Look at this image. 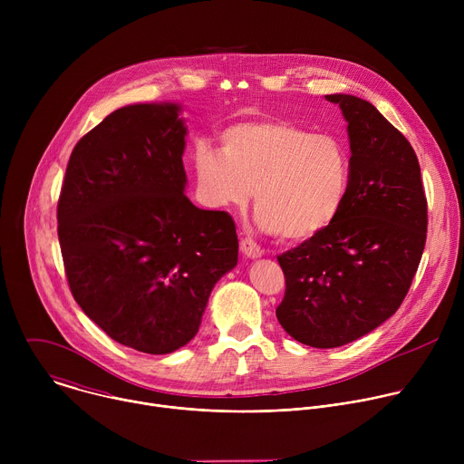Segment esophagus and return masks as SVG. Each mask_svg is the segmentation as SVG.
I'll use <instances>...</instances> for the list:
<instances>
[{
	"instance_id": "obj_1",
	"label": "esophagus",
	"mask_w": 464,
	"mask_h": 464,
	"mask_svg": "<svg viewBox=\"0 0 464 464\" xmlns=\"http://www.w3.org/2000/svg\"><path fill=\"white\" fill-rule=\"evenodd\" d=\"M240 249H242V253H244L247 258H258V256H262V253H264V249H262L253 238H249V237H246V238L240 240Z\"/></svg>"
}]
</instances>
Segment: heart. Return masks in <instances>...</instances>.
<instances>
[{
    "mask_svg": "<svg viewBox=\"0 0 464 464\" xmlns=\"http://www.w3.org/2000/svg\"><path fill=\"white\" fill-rule=\"evenodd\" d=\"M222 150L198 143L196 183L213 208H244L255 190L262 227L308 240L333 224L349 194L351 150L343 140L281 119L238 122Z\"/></svg>",
    "mask_w": 464,
    "mask_h": 464,
    "instance_id": "heart-1",
    "label": "heart"
}]
</instances>
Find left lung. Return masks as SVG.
I'll return each instance as SVG.
<instances>
[{
	"label": "left lung",
	"mask_w": 464,
	"mask_h": 464,
	"mask_svg": "<svg viewBox=\"0 0 464 464\" xmlns=\"http://www.w3.org/2000/svg\"><path fill=\"white\" fill-rule=\"evenodd\" d=\"M340 104L351 143V185L319 235L277 256L286 290L276 314L303 345L334 349L380 326L402 304L426 244L428 202L410 141L371 102Z\"/></svg>",
	"instance_id": "obj_1"
}]
</instances>
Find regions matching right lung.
Returning <instances> with one entry per match:
<instances>
[{
    "label": "right lung",
    "mask_w": 464,
    "mask_h": 464,
    "mask_svg": "<svg viewBox=\"0 0 464 464\" xmlns=\"http://www.w3.org/2000/svg\"><path fill=\"white\" fill-rule=\"evenodd\" d=\"M179 104L115 110L75 145L58 198L70 290L104 333L169 354L198 333L211 290L238 260L226 211L183 194Z\"/></svg>",
    "instance_id": "1"
}]
</instances>
